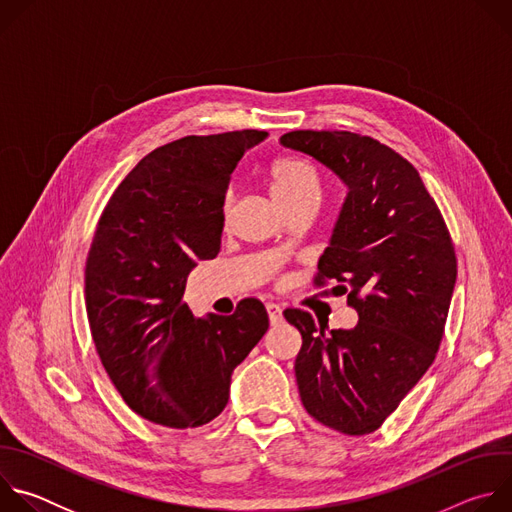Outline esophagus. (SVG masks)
Segmentation results:
<instances>
[{
    "label": "esophagus",
    "mask_w": 512,
    "mask_h": 512,
    "mask_svg": "<svg viewBox=\"0 0 512 512\" xmlns=\"http://www.w3.org/2000/svg\"><path fill=\"white\" fill-rule=\"evenodd\" d=\"M265 308H267V314H269L271 324H279V322H281V308H279V304L267 302V304H265Z\"/></svg>",
    "instance_id": "obj_1"
}]
</instances>
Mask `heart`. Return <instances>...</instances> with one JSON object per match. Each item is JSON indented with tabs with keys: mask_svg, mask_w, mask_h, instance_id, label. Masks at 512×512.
I'll list each match as a JSON object with an SVG mask.
<instances>
[{
	"mask_svg": "<svg viewBox=\"0 0 512 512\" xmlns=\"http://www.w3.org/2000/svg\"><path fill=\"white\" fill-rule=\"evenodd\" d=\"M269 188L273 198L287 208L306 196L320 194V178L318 172L304 160L283 156L271 162L269 172ZM229 208V200L225 204V210Z\"/></svg>",
	"mask_w": 512,
	"mask_h": 512,
	"instance_id": "b5f03b06",
	"label": "heart"
}]
</instances>
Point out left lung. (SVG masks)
Instances as JSON below:
<instances>
[{"instance_id":"8db88e82","label":"left lung","mask_w":512,"mask_h":512,"mask_svg":"<svg viewBox=\"0 0 512 512\" xmlns=\"http://www.w3.org/2000/svg\"><path fill=\"white\" fill-rule=\"evenodd\" d=\"M283 148L332 170L348 188L314 283L334 279L358 324L324 332L287 308L302 334L296 379L320 423L364 435L379 429L431 367L458 263L450 231L419 172L385 143L350 131H289Z\"/></svg>"}]
</instances>
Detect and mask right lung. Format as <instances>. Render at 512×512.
I'll return each mask as SVG.
<instances>
[{
	"label": "right lung",
	"instance_id": "add662e5",
	"mask_svg": "<svg viewBox=\"0 0 512 512\" xmlns=\"http://www.w3.org/2000/svg\"><path fill=\"white\" fill-rule=\"evenodd\" d=\"M265 137L243 129L166 143L125 176L99 218L85 267L91 334L123 401L152 423L212 421L237 364L269 328L255 298L206 318L182 300L196 261L221 251L233 170Z\"/></svg>",
	"mask_w": 512,
	"mask_h": 512
}]
</instances>
